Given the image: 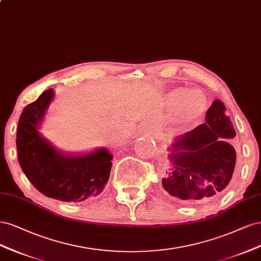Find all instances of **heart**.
Returning <instances> with one entry per match:
<instances>
[{
  "label": "heart",
  "mask_w": 261,
  "mask_h": 261,
  "mask_svg": "<svg viewBox=\"0 0 261 261\" xmlns=\"http://www.w3.org/2000/svg\"><path fill=\"white\" fill-rule=\"evenodd\" d=\"M170 102L175 103L174 120L181 125H188L195 121L207 107L206 96L198 90L186 91L184 89H176L171 92Z\"/></svg>",
  "instance_id": "b5f03b06"
}]
</instances>
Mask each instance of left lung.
Instances as JSON below:
<instances>
[{"instance_id": "obj_1", "label": "left lung", "mask_w": 261, "mask_h": 261, "mask_svg": "<svg viewBox=\"0 0 261 261\" xmlns=\"http://www.w3.org/2000/svg\"><path fill=\"white\" fill-rule=\"evenodd\" d=\"M219 99L208 108L205 123L174 142L169 156L174 164L163 187L176 199L195 203L219 196L231 181L237 153L229 139L235 130Z\"/></svg>"}]
</instances>
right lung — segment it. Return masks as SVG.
<instances>
[{"mask_svg":"<svg viewBox=\"0 0 261 261\" xmlns=\"http://www.w3.org/2000/svg\"><path fill=\"white\" fill-rule=\"evenodd\" d=\"M53 96L48 89L23 108L16 134L18 162L42 194L63 201L86 200L104 190L113 157L105 148L78 157L65 156L40 136L37 128Z\"/></svg>","mask_w":261,"mask_h":261,"instance_id":"right-lung-1","label":"right lung"}]
</instances>
